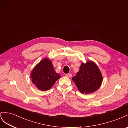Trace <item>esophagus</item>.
<instances>
[{"mask_svg":"<svg viewBox=\"0 0 128 128\" xmlns=\"http://www.w3.org/2000/svg\"><path fill=\"white\" fill-rule=\"evenodd\" d=\"M66 76H68V78H70V77H71L72 74H66Z\"/></svg>","mask_w":128,"mask_h":128,"instance_id":"obj_1","label":"esophagus"}]
</instances>
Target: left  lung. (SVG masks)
I'll return each instance as SVG.
<instances>
[{
	"mask_svg": "<svg viewBox=\"0 0 128 128\" xmlns=\"http://www.w3.org/2000/svg\"><path fill=\"white\" fill-rule=\"evenodd\" d=\"M82 93L88 94L97 90L101 85L102 76L97 65L92 61L82 63L76 76L72 78Z\"/></svg>",
	"mask_w": 128,
	"mask_h": 128,
	"instance_id": "obj_1",
	"label": "left lung"
}]
</instances>
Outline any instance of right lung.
<instances>
[{"label": "right lung", "mask_w": 128, "mask_h": 128, "mask_svg": "<svg viewBox=\"0 0 128 128\" xmlns=\"http://www.w3.org/2000/svg\"><path fill=\"white\" fill-rule=\"evenodd\" d=\"M60 76L54 71L50 60L44 58L36 65L32 71V82L38 90L43 91L51 88Z\"/></svg>", "instance_id": "1"}]
</instances>
